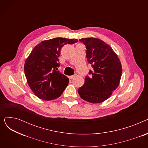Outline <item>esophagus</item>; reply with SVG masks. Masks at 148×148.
<instances>
[{"instance_id": "34e87169", "label": "esophagus", "mask_w": 148, "mask_h": 148, "mask_svg": "<svg viewBox=\"0 0 148 148\" xmlns=\"http://www.w3.org/2000/svg\"><path fill=\"white\" fill-rule=\"evenodd\" d=\"M74 77H75V75H70V76H68V78H69V79H72L74 78Z\"/></svg>"}]
</instances>
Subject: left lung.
Returning <instances> with one entry per match:
<instances>
[{
    "mask_svg": "<svg viewBox=\"0 0 148 148\" xmlns=\"http://www.w3.org/2000/svg\"><path fill=\"white\" fill-rule=\"evenodd\" d=\"M79 41L86 46L88 62L94 70H90V77H85L78 93L88 102L102 103L119 85L122 72L121 61L111 47L99 39L86 38Z\"/></svg>",
    "mask_w": 148,
    "mask_h": 148,
    "instance_id": "1",
    "label": "left lung"
}]
</instances>
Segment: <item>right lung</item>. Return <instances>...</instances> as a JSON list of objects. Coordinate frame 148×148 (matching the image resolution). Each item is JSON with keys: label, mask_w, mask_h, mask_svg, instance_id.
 Wrapping results in <instances>:
<instances>
[{"label": "right lung", "mask_w": 148, "mask_h": 148, "mask_svg": "<svg viewBox=\"0 0 148 148\" xmlns=\"http://www.w3.org/2000/svg\"><path fill=\"white\" fill-rule=\"evenodd\" d=\"M77 42V39L55 38L41 42L31 51L24 70L29 86L37 97L49 101L62 95L69 79L57 71L60 66L58 58L64 45Z\"/></svg>", "instance_id": "obj_1"}]
</instances>
